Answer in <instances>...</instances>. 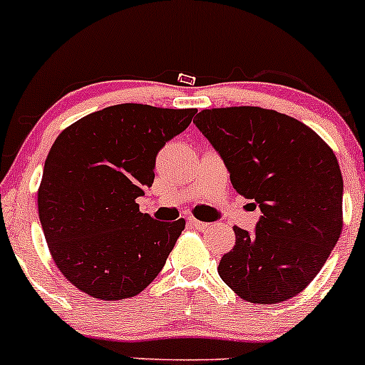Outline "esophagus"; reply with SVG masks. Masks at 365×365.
I'll list each match as a JSON object with an SVG mask.
<instances>
[{
  "instance_id": "esophagus-1",
  "label": "esophagus",
  "mask_w": 365,
  "mask_h": 365,
  "mask_svg": "<svg viewBox=\"0 0 365 365\" xmlns=\"http://www.w3.org/2000/svg\"><path fill=\"white\" fill-rule=\"evenodd\" d=\"M187 224H190V226L195 227V229H207L208 226H210V224L202 222V220L195 219V217H187Z\"/></svg>"
}]
</instances>
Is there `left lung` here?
I'll return each mask as SVG.
<instances>
[{
	"label": "left lung",
	"instance_id": "8db88e82",
	"mask_svg": "<svg viewBox=\"0 0 365 365\" xmlns=\"http://www.w3.org/2000/svg\"><path fill=\"white\" fill-rule=\"evenodd\" d=\"M195 125L227 167L232 186L259 207L255 231L236 227L219 276L252 304H279L310 284L343 227L336 155L297 118L260 106L202 110Z\"/></svg>",
	"mask_w": 365,
	"mask_h": 365
}]
</instances>
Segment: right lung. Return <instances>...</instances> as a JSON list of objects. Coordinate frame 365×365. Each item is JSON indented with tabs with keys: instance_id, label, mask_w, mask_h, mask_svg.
I'll list each match as a JSON object with an SVG mask.
<instances>
[{
	"instance_id": "1",
	"label": "right lung",
	"mask_w": 365,
	"mask_h": 365,
	"mask_svg": "<svg viewBox=\"0 0 365 365\" xmlns=\"http://www.w3.org/2000/svg\"><path fill=\"white\" fill-rule=\"evenodd\" d=\"M196 108L106 106L53 143L38 191L53 260L81 292L105 302L136 297L165 265L186 220L160 222L136 200L153 184L157 155Z\"/></svg>"
}]
</instances>
